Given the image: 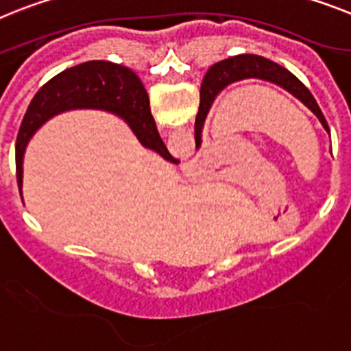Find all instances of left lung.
<instances>
[{
  "instance_id": "left-lung-1",
  "label": "left lung",
  "mask_w": 351,
  "mask_h": 351,
  "mask_svg": "<svg viewBox=\"0 0 351 351\" xmlns=\"http://www.w3.org/2000/svg\"><path fill=\"white\" fill-rule=\"evenodd\" d=\"M247 77H259V80H266V82L277 83L278 86L286 88L291 95H295L296 99H300L305 106L309 108L314 115L318 117L322 125L326 130V133L330 134L328 130V124H326L325 117H323L322 110H319L316 99L313 97V94L309 92V88L304 85V83L298 80L296 76H293L287 69L280 67L275 62L268 58H263V56L257 55H239L232 56V58L221 60L218 64H215L213 67H209V71L206 73L204 82H202V88H206V94H208V103H206V110H200L199 115H197L195 121V142L199 145L200 142V131H202V124H204L206 113L209 110V103L213 101V97L220 92L223 86H227L229 83L239 82V80H247Z\"/></svg>"
}]
</instances>
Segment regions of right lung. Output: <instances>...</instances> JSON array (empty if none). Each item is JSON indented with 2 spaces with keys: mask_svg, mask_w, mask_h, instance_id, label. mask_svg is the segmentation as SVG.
Masks as SVG:
<instances>
[{
  "mask_svg": "<svg viewBox=\"0 0 351 351\" xmlns=\"http://www.w3.org/2000/svg\"><path fill=\"white\" fill-rule=\"evenodd\" d=\"M73 108H97L124 117L142 145L156 151L165 160L176 161L158 134L149 108V95L138 76L119 64L92 60L56 74L32 99L16 142L19 191L23 188V156L32 134L47 119Z\"/></svg>",
  "mask_w": 351,
  "mask_h": 351,
  "instance_id": "obj_1",
  "label": "right lung"
}]
</instances>
